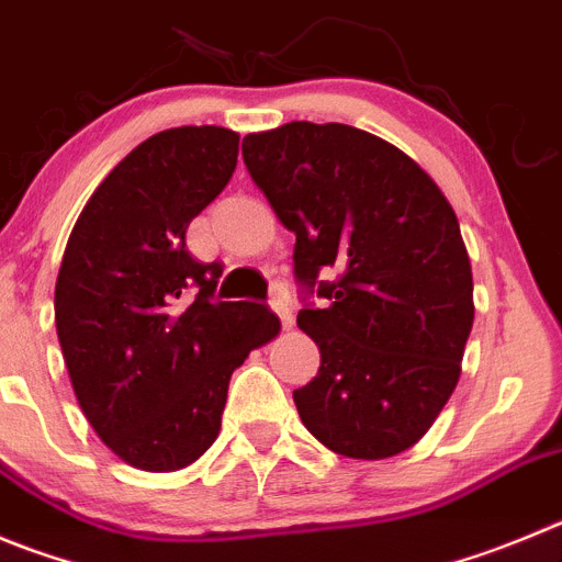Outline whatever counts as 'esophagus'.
I'll return each mask as SVG.
<instances>
[{
    "label": "esophagus",
    "mask_w": 562,
    "mask_h": 562,
    "mask_svg": "<svg viewBox=\"0 0 562 562\" xmlns=\"http://www.w3.org/2000/svg\"><path fill=\"white\" fill-rule=\"evenodd\" d=\"M269 305H271V311H274L277 316H280L282 327L291 329V327H293V313H291V305H288L285 293H282V291L271 293V302H269Z\"/></svg>",
    "instance_id": "1"
}]
</instances>
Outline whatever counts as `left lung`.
<instances>
[{"instance_id":"8db88e82","label":"left lung","mask_w":562,"mask_h":562,"mask_svg":"<svg viewBox=\"0 0 562 562\" xmlns=\"http://www.w3.org/2000/svg\"><path fill=\"white\" fill-rule=\"evenodd\" d=\"M244 162L296 235V282L327 299L296 316L322 352L293 391L299 418L344 458L405 452L452 396L474 324L452 204L413 157L349 124L251 133Z\"/></svg>"}]
</instances>
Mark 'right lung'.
Listing matches in <instances>:
<instances>
[{"instance_id": "add662e5", "label": "right lung", "mask_w": 562, "mask_h": 562, "mask_svg": "<svg viewBox=\"0 0 562 562\" xmlns=\"http://www.w3.org/2000/svg\"><path fill=\"white\" fill-rule=\"evenodd\" d=\"M238 133L175 127L135 146L68 235L55 285L63 360L104 447L144 471L202 458L222 429L233 371L280 333L255 302L213 296L186 229L229 182Z\"/></svg>"}]
</instances>
